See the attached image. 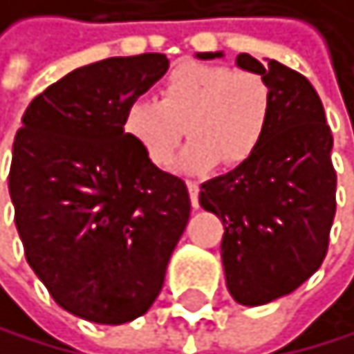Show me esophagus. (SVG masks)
Segmentation results:
<instances>
[{"instance_id": "obj_1", "label": "esophagus", "mask_w": 354, "mask_h": 354, "mask_svg": "<svg viewBox=\"0 0 354 354\" xmlns=\"http://www.w3.org/2000/svg\"><path fill=\"white\" fill-rule=\"evenodd\" d=\"M188 192H190V203L192 207H199V186L194 181H188Z\"/></svg>"}]
</instances>
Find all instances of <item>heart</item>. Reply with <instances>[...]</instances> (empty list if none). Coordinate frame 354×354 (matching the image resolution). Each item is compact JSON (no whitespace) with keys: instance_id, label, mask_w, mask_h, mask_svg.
I'll return each instance as SVG.
<instances>
[{"instance_id":"heart-1","label":"heart","mask_w":354,"mask_h":354,"mask_svg":"<svg viewBox=\"0 0 354 354\" xmlns=\"http://www.w3.org/2000/svg\"><path fill=\"white\" fill-rule=\"evenodd\" d=\"M271 98L265 80L225 65L181 63L162 85L160 102L136 98L124 109V133L155 166H166L186 133L175 164L181 173H207L218 162L241 166L263 144Z\"/></svg>"}]
</instances>
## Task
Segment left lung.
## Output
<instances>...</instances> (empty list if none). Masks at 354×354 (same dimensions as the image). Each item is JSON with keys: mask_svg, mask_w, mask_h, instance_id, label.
Listing matches in <instances>:
<instances>
[{"mask_svg": "<svg viewBox=\"0 0 354 354\" xmlns=\"http://www.w3.org/2000/svg\"><path fill=\"white\" fill-rule=\"evenodd\" d=\"M197 59H223V52H199ZM236 65L265 80L269 127L248 162L201 184L199 203L223 221L221 261L230 295L261 306L295 291L319 269L335 218L337 175L313 85L278 61L239 54Z\"/></svg>", "mask_w": 354, "mask_h": 354, "instance_id": "obj_1", "label": "left lung"}]
</instances>
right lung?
Returning a JSON list of instances; mask_svg holds the SVG:
<instances>
[{"label":"right lung","mask_w":354,"mask_h":354,"mask_svg":"<svg viewBox=\"0 0 354 354\" xmlns=\"http://www.w3.org/2000/svg\"><path fill=\"white\" fill-rule=\"evenodd\" d=\"M166 72L164 54L78 67L28 104L15 136L8 192L26 261L56 304L96 324L149 311L190 218L186 184L122 127Z\"/></svg>","instance_id":"right-lung-1"}]
</instances>
